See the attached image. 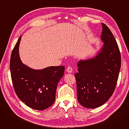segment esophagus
<instances>
[{
  "mask_svg": "<svg viewBox=\"0 0 129 129\" xmlns=\"http://www.w3.org/2000/svg\"><path fill=\"white\" fill-rule=\"evenodd\" d=\"M66 71H67V72L69 73H72L73 72V69L72 68L70 67V66H69L67 69H66Z\"/></svg>",
  "mask_w": 129,
  "mask_h": 129,
  "instance_id": "34e87169",
  "label": "esophagus"
}]
</instances>
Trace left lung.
Segmentation results:
<instances>
[{"instance_id": "1", "label": "left lung", "mask_w": 129, "mask_h": 129, "mask_svg": "<svg viewBox=\"0 0 129 129\" xmlns=\"http://www.w3.org/2000/svg\"><path fill=\"white\" fill-rule=\"evenodd\" d=\"M104 45L97 55L77 64L78 101L85 108H95L105 103L116 87L121 65L120 50L112 32L102 23Z\"/></svg>"}]
</instances>
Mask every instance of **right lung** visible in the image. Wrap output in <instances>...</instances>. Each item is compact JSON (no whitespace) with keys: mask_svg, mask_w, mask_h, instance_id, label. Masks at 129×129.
Here are the masks:
<instances>
[{"mask_svg":"<svg viewBox=\"0 0 129 129\" xmlns=\"http://www.w3.org/2000/svg\"><path fill=\"white\" fill-rule=\"evenodd\" d=\"M21 39V36L11 57L13 87L17 97L26 105L36 110H44L55 102L57 84L63 77L65 67L50 66L36 70L23 64L18 52Z\"/></svg>","mask_w":129,"mask_h":129,"instance_id":"obj_1","label":"right lung"}]
</instances>
